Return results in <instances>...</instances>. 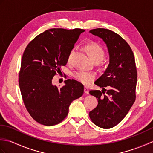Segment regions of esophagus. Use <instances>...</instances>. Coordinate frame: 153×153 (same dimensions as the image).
I'll return each instance as SVG.
<instances>
[{"mask_svg": "<svg viewBox=\"0 0 153 153\" xmlns=\"http://www.w3.org/2000/svg\"><path fill=\"white\" fill-rule=\"evenodd\" d=\"M84 92L86 94H88L89 93V88L87 87H84Z\"/></svg>", "mask_w": 153, "mask_h": 153, "instance_id": "34e87169", "label": "esophagus"}]
</instances>
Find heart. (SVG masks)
<instances>
[{
    "label": "heart",
    "mask_w": 153,
    "mask_h": 153,
    "mask_svg": "<svg viewBox=\"0 0 153 153\" xmlns=\"http://www.w3.org/2000/svg\"><path fill=\"white\" fill-rule=\"evenodd\" d=\"M85 49L87 51V54H88L89 56L94 62H100L105 57V51L104 50L103 47L99 43H95V42H90V43L85 45ZM75 51H76L75 48H73L70 51L67 58L68 62H70L71 59H72V57L75 53ZM74 76L77 80L85 84V85L89 84L95 78V74L84 71H76V72L74 73Z\"/></svg>",
    "instance_id": "obj_1"
}]
</instances>
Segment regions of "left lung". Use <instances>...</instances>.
<instances>
[{
  "instance_id": "1",
  "label": "left lung",
  "mask_w": 153,
  "mask_h": 153,
  "mask_svg": "<svg viewBox=\"0 0 153 153\" xmlns=\"http://www.w3.org/2000/svg\"><path fill=\"white\" fill-rule=\"evenodd\" d=\"M89 32L102 39L110 56L108 67L95 82L102 87V91H89L98 100V105L89 112V117L96 126L109 129L124 118L135 100L137 73L135 57L128 43L114 31L97 28Z\"/></svg>"
}]
</instances>
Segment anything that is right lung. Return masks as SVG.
Here are the masks:
<instances>
[{
  "instance_id": "right-lung-1",
  "label": "right lung",
  "mask_w": 153,
  "mask_h": 153,
  "mask_svg": "<svg viewBox=\"0 0 153 153\" xmlns=\"http://www.w3.org/2000/svg\"><path fill=\"white\" fill-rule=\"evenodd\" d=\"M82 29H50L35 37L23 54L19 85L23 101L35 121L47 126L58 124L66 118L74 100L82 97L84 87L67 79L58 89L52 80L66 66L67 58Z\"/></svg>"
}]
</instances>
